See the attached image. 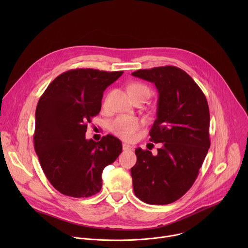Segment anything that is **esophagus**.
<instances>
[{
  "label": "esophagus",
  "mask_w": 248,
  "mask_h": 248,
  "mask_svg": "<svg viewBox=\"0 0 248 248\" xmlns=\"http://www.w3.org/2000/svg\"><path fill=\"white\" fill-rule=\"evenodd\" d=\"M123 150H124V151H131V150H132V147H131L130 145H128V144L124 143V144H123Z\"/></svg>",
  "instance_id": "obj_1"
}]
</instances>
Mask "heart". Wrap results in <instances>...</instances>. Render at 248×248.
Listing matches in <instances>:
<instances>
[{"label": "heart", "instance_id": "b5f03b06", "mask_svg": "<svg viewBox=\"0 0 248 248\" xmlns=\"http://www.w3.org/2000/svg\"><path fill=\"white\" fill-rule=\"evenodd\" d=\"M130 96L144 95L148 97L150 95V88L143 83L135 82L128 87ZM142 126V121L137 117L132 116H119L110 122V130L120 138L124 140H132L136 131Z\"/></svg>", "mask_w": 248, "mask_h": 248}]
</instances>
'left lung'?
Returning <instances> with one entry per match:
<instances>
[{
	"label": "left lung",
	"instance_id": "8db88e82",
	"mask_svg": "<svg viewBox=\"0 0 248 248\" xmlns=\"http://www.w3.org/2000/svg\"><path fill=\"white\" fill-rule=\"evenodd\" d=\"M135 78L153 82L158 90L157 119L149 135L161 143L156 156L135 149L131 168L133 191L147 204H170L194 184L210 147V114L206 97L185 70L172 66L138 69Z\"/></svg>",
	"mask_w": 248,
	"mask_h": 248
}]
</instances>
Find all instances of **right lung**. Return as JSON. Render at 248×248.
I'll return each mask as SVG.
<instances>
[{"mask_svg":"<svg viewBox=\"0 0 248 248\" xmlns=\"http://www.w3.org/2000/svg\"><path fill=\"white\" fill-rule=\"evenodd\" d=\"M124 72L76 68L57 77L35 112L34 148L51 185L81 198L101 190L102 171L122 153L121 140L108 134L98 142L85 138L87 123L101 110L105 89Z\"/></svg>","mask_w":248,"mask_h":248,"instance_id":"right-lung-1","label":"right lung"}]
</instances>
